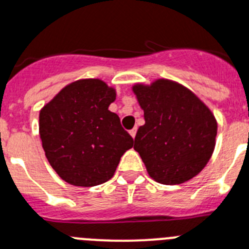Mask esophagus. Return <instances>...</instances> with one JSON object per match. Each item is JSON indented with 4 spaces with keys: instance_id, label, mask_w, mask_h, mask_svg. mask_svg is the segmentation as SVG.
Here are the masks:
<instances>
[{
    "instance_id": "esophagus-1",
    "label": "esophagus",
    "mask_w": 249,
    "mask_h": 249,
    "mask_svg": "<svg viewBox=\"0 0 249 249\" xmlns=\"http://www.w3.org/2000/svg\"><path fill=\"white\" fill-rule=\"evenodd\" d=\"M129 133H130V135L133 138H135V135H137V128H134V129H131L130 131H129Z\"/></svg>"
}]
</instances>
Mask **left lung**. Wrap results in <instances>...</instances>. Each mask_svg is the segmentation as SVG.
I'll return each instance as SVG.
<instances>
[{
    "label": "left lung",
    "mask_w": 249,
    "mask_h": 249,
    "mask_svg": "<svg viewBox=\"0 0 249 249\" xmlns=\"http://www.w3.org/2000/svg\"><path fill=\"white\" fill-rule=\"evenodd\" d=\"M144 110L134 149L149 176L163 185L195 177L213 154L216 120L212 111L183 86L168 79L133 87Z\"/></svg>",
    "instance_id": "8db88e82"
}]
</instances>
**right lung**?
I'll list each match as a JSON object with an SVG mask.
<instances>
[{
    "instance_id": "1",
    "label": "right lung",
    "mask_w": 249,
    "mask_h": 249,
    "mask_svg": "<svg viewBox=\"0 0 249 249\" xmlns=\"http://www.w3.org/2000/svg\"><path fill=\"white\" fill-rule=\"evenodd\" d=\"M114 89L100 79L64 87L39 115V133L50 166L66 182L91 187L114 176L133 138L108 106Z\"/></svg>"
}]
</instances>
